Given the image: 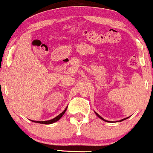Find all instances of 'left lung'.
I'll use <instances>...</instances> for the list:
<instances>
[{"mask_svg":"<svg viewBox=\"0 0 153 153\" xmlns=\"http://www.w3.org/2000/svg\"><path fill=\"white\" fill-rule=\"evenodd\" d=\"M95 113H96V115H97V116H98L99 117H100V118H101L102 120H104V121H106V122H110V121H108V120H105V119H104V118H102V117L101 116H100V115H99V114H97V112H95ZM127 118H128V117H126V118H124V119H122V120H120V121H123V120H126V119H127Z\"/></svg>","mask_w":153,"mask_h":153,"instance_id":"left-lung-1","label":"left lung"}]
</instances>
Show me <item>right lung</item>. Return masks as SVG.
Listing matches in <instances>:
<instances>
[{"label": "right lung", "instance_id": "1", "mask_svg": "<svg viewBox=\"0 0 153 153\" xmlns=\"http://www.w3.org/2000/svg\"><path fill=\"white\" fill-rule=\"evenodd\" d=\"M67 108H68V107H66V109H65V110H64V111L62 112V113H60L59 115H57V116H56V117H55L54 118L51 119V120H46V121H36V120H31V121H33V122H35V123H43V124H51V123H55V122L57 121V120H59V119L63 116V115H64V114H65V111H66Z\"/></svg>", "mask_w": 153, "mask_h": 153}]
</instances>
